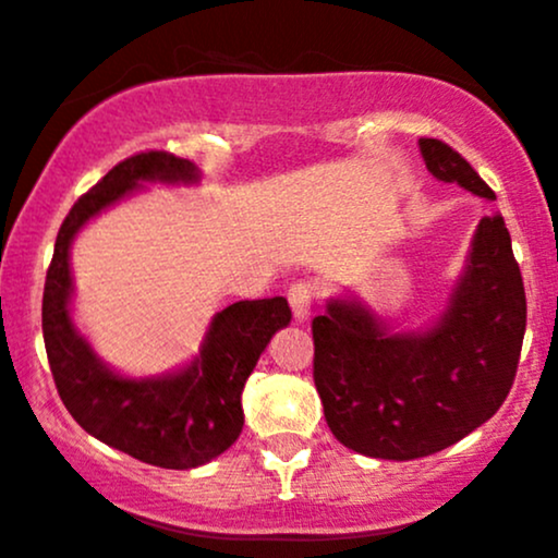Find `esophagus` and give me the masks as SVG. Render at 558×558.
<instances>
[{"mask_svg": "<svg viewBox=\"0 0 558 558\" xmlns=\"http://www.w3.org/2000/svg\"><path fill=\"white\" fill-rule=\"evenodd\" d=\"M312 296H315V291H312L310 283H304V280H296V283H291L289 304H291V310H293V317H296L299 323L307 320V317H310Z\"/></svg>", "mask_w": 558, "mask_h": 558, "instance_id": "esophagus-1", "label": "esophagus"}]
</instances>
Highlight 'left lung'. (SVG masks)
Listing matches in <instances>:
<instances>
[{
	"label": "left lung",
	"mask_w": 558,
	"mask_h": 558,
	"mask_svg": "<svg viewBox=\"0 0 558 558\" xmlns=\"http://www.w3.org/2000/svg\"><path fill=\"white\" fill-rule=\"evenodd\" d=\"M428 171L495 198L474 167L434 137ZM527 296L504 214L482 217L448 312L424 336H389L360 304L336 299L312 320V378L333 437L387 461L432 456L498 413L517 378Z\"/></svg>",
	"instance_id": "8db88e82"
}]
</instances>
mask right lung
<instances>
[{"instance_id":"obj_1","label":"right lung","mask_w":558,"mask_h":558,"mask_svg":"<svg viewBox=\"0 0 558 558\" xmlns=\"http://www.w3.org/2000/svg\"><path fill=\"white\" fill-rule=\"evenodd\" d=\"M140 180L193 182L195 167L167 150L134 153L71 206L47 267L41 333L60 400L84 432L150 466L195 469L238 439L243 384L275 330L291 323V310L283 296L230 304L214 317L201 360L180 376L126 381L100 365L71 326L69 246L89 217Z\"/></svg>"}]
</instances>
